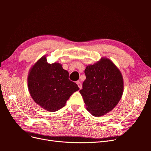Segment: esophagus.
<instances>
[{"label": "esophagus", "mask_w": 151, "mask_h": 151, "mask_svg": "<svg viewBox=\"0 0 151 151\" xmlns=\"http://www.w3.org/2000/svg\"><path fill=\"white\" fill-rule=\"evenodd\" d=\"M77 84L78 85V87L79 88V89H82V84L80 81H77Z\"/></svg>", "instance_id": "1"}]
</instances>
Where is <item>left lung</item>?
<instances>
[{
	"instance_id": "8db88e82",
	"label": "left lung",
	"mask_w": 151,
	"mask_h": 151,
	"mask_svg": "<svg viewBox=\"0 0 151 151\" xmlns=\"http://www.w3.org/2000/svg\"><path fill=\"white\" fill-rule=\"evenodd\" d=\"M86 79L79 92L86 109L94 116L104 115L115 108L123 93V79L115 63L103 57L93 65L86 66Z\"/></svg>"
}]
</instances>
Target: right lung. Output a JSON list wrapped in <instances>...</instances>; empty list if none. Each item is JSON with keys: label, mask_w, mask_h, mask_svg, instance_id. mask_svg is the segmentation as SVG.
Wrapping results in <instances>:
<instances>
[{"label": "right lung", "mask_w": 151, "mask_h": 151, "mask_svg": "<svg viewBox=\"0 0 151 151\" xmlns=\"http://www.w3.org/2000/svg\"><path fill=\"white\" fill-rule=\"evenodd\" d=\"M28 87L34 101L50 112L63 108L70 96L79 89L68 79V72L60 63H48L45 55L30 68Z\"/></svg>", "instance_id": "1"}]
</instances>
